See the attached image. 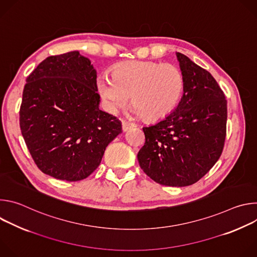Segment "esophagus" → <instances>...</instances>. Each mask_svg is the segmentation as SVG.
<instances>
[{"mask_svg":"<svg viewBox=\"0 0 257 257\" xmlns=\"http://www.w3.org/2000/svg\"><path fill=\"white\" fill-rule=\"evenodd\" d=\"M135 126V124H133V123H130V122H128V121H122V129H123V131L124 132H126V131H128L130 128H132V127H134Z\"/></svg>","mask_w":257,"mask_h":257,"instance_id":"1","label":"esophagus"}]
</instances>
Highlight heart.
I'll list each match as a JSON object with an SVG mask.
<instances>
[{"label": "heart", "instance_id": "1", "mask_svg": "<svg viewBox=\"0 0 257 257\" xmlns=\"http://www.w3.org/2000/svg\"><path fill=\"white\" fill-rule=\"evenodd\" d=\"M185 80L173 64L127 61L116 65L112 75L97 78V91L109 113L116 114L132 99L130 111L138 117L157 121L169 116L178 104Z\"/></svg>", "mask_w": 257, "mask_h": 257}]
</instances>
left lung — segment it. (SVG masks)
<instances>
[{
    "label": "left lung",
    "mask_w": 257,
    "mask_h": 257,
    "mask_svg": "<svg viewBox=\"0 0 257 257\" xmlns=\"http://www.w3.org/2000/svg\"><path fill=\"white\" fill-rule=\"evenodd\" d=\"M185 85L177 107L143 127L137 159L143 172L165 186L194 184L217 162L226 138L227 99L210 73L176 53Z\"/></svg>",
    "instance_id": "obj_1"
}]
</instances>
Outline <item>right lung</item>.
<instances>
[{
	"instance_id": "right-lung-1",
	"label": "right lung",
	"mask_w": 257,
	"mask_h": 257,
	"mask_svg": "<svg viewBox=\"0 0 257 257\" xmlns=\"http://www.w3.org/2000/svg\"><path fill=\"white\" fill-rule=\"evenodd\" d=\"M96 91V71L78 51L47 58L27 77L20 129L43 173L70 182L83 180L122 133L121 121L99 109Z\"/></svg>"
}]
</instances>
